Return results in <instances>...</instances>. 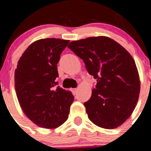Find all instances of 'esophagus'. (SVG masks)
Returning a JSON list of instances; mask_svg holds the SVG:
<instances>
[{
	"label": "esophagus",
	"mask_w": 151,
	"mask_h": 151,
	"mask_svg": "<svg viewBox=\"0 0 151 151\" xmlns=\"http://www.w3.org/2000/svg\"><path fill=\"white\" fill-rule=\"evenodd\" d=\"M71 92H73V94L75 95L77 92V88H74V89H71Z\"/></svg>",
	"instance_id": "1"
}]
</instances>
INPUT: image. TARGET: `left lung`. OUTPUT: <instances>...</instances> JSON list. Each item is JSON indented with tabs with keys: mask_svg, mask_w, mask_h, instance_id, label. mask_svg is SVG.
<instances>
[{
	"mask_svg": "<svg viewBox=\"0 0 151 151\" xmlns=\"http://www.w3.org/2000/svg\"><path fill=\"white\" fill-rule=\"evenodd\" d=\"M68 47L97 80L91 98L84 103L89 119L108 129L123 124L135 109L140 93L138 69L129 52L104 36L72 41Z\"/></svg>",
	"mask_w": 151,
	"mask_h": 151,
	"instance_id": "obj_1",
	"label": "left lung"
}]
</instances>
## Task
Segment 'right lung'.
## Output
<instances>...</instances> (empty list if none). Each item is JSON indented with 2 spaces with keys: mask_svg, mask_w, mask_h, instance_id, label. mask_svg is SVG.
<instances>
[{
  "mask_svg": "<svg viewBox=\"0 0 151 151\" xmlns=\"http://www.w3.org/2000/svg\"><path fill=\"white\" fill-rule=\"evenodd\" d=\"M69 40L40 39L20 57L15 70V89L23 112L35 124L59 127L67 120L74 96L59 86L57 64Z\"/></svg>",
  "mask_w": 151,
  "mask_h": 151,
  "instance_id": "right-lung-1",
  "label": "right lung"
}]
</instances>
